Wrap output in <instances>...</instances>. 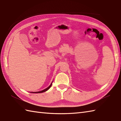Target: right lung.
<instances>
[{"mask_svg":"<svg viewBox=\"0 0 121 121\" xmlns=\"http://www.w3.org/2000/svg\"><path fill=\"white\" fill-rule=\"evenodd\" d=\"M52 83H51V84L50 85H49L48 88H46V89H44V90L41 91H37V92H32V93H42V92H45V91H47L49 88H50V87H51V86H52Z\"/></svg>","mask_w":121,"mask_h":121,"instance_id":"right-lung-1","label":"right lung"}]
</instances>
